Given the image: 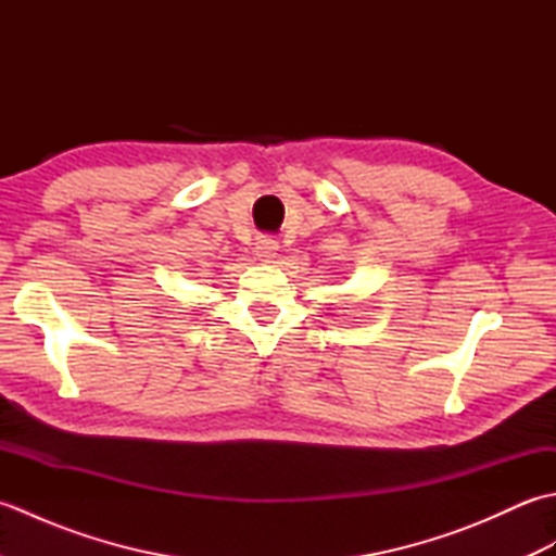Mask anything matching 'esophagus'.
<instances>
[{
	"label": "esophagus",
	"mask_w": 556,
	"mask_h": 556,
	"mask_svg": "<svg viewBox=\"0 0 556 556\" xmlns=\"http://www.w3.org/2000/svg\"><path fill=\"white\" fill-rule=\"evenodd\" d=\"M277 251H279V243L275 236L263 233L255 239V255L263 260V263H271V257L277 255Z\"/></svg>",
	"instance_id": "1"
}]
</instances>
